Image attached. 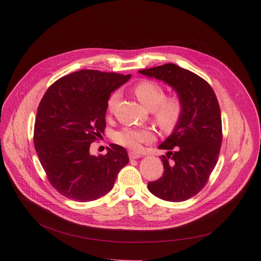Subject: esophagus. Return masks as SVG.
Listing matches in <instances>:
<instances>
[{
    "instance_id": "obj_1",
    "label": "esophagus",
    "mask_w": 261,
    "mask_h": 261,
    "mask_svg": "<svg viewBox=\"0 0 261 261\" xmlns=\"http://www.w3.org/2000/svg\"><path fill=\"white\" fill-rule=\"evenodd\" d=\"M142 156V154H140L139 152H134V151H130L129 152V159L130 160H138Z\"/></svg>"
}]
</instances>
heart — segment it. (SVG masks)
<instances>
[{"mask_svg":"<svg viewBox=\"0 0 261 261\" xmlns=\"http://www.w3.org/2000/svg\"><path fill=\"white\" fill-rule=\"evenodd\" d=\"M134 94L139 100L148 109L152 110L153 119L156 125L165 131L173 129L180 121L184 105L180 96H165V90L155 81L143 79L133 88ZM118 94L112 93L107 101L108 111L112 112L117 102ZM154 139L153 132L148 128L125 127L114 134V141L132 150L140 149L142 144L152 142Z\"/></svg>","mask_w":261,"mask_h":261,"instance_id":"1","label":"heart"}]
</instances>
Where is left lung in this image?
Returning <instances> with one entry per match:
<instances>
[{"label":"left lung","mask_w":261,"mask_h":261,"mask_svg":"<svg viewBox=\"0 0 261 261\" xmlns=\"http://www.w3.org/2000/svg\"><path fill=\"white\" fill-rule=\"evenodd\" d=\"M165 81L180 96L183 115L168 139L159 146L164 172L148 183L155 197L182 202L196 196L208 182L222 144L221 111L213 88L197 74L173 63L139 71Z\"/></svg>","instance_id":"obj_1"}]
</instances>
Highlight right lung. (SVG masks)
Listing matches in <instances>:
<instances>
[{
    "label": "right lung",
    "instance_id": "obj_1",
    "mask_svg": "<svg viewBox=\"0 0 261 261\" xmlns=\"http://www.w3.org/2000/svg\"><path fill=\"white\" fill-rule=\"evenodd\" d=\"M130 75L81 70L61 77L41 99L34 145L48 182L62 196L79 202L101 198L129 163L126 149L111 144L107 154H90L106 128L107 101Z\"/></svg>",
    "mask_w": 261,
    "mask_h": 261
}]
</instances>
